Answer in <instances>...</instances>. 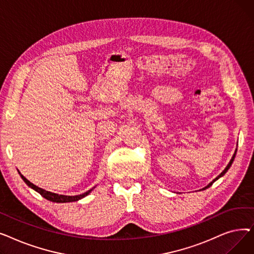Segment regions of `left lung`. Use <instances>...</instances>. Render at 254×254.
<instances>
[{"mask_svg":"<svg viewBox=\"0 0 254 254\" xmlns=\"http://www.w3.org/2000/svg\"><path fill=\"white\" fill-rule=\"evenodd\" d=\"M236 152H237V149H236V151H235V153H234V155H233V157H232V159H231V161H230V163H229V165H228V166H226V167H225V169H224V170H223V171H222V172H221V173H220V174H219V175H218V176H217V177H216V178H215V179H214V180H213V181H212V182H210V183H209V184H208V185H207V186H206V188H204V189H203V190H206V189H208V188H210V186H211V185H212V184H213V183H214V182H215V181H216V180H217V179H219V178H220V177H222V176H223V175H224V174H225V173H226V172H228V170H229V169H230V168H231V166H232V164H233V162H234V159H235V156H236Z\"/></svg>","mask_w":254,"mask_h":254,"instance_id":"1","label":"left lung"}]
</instances>
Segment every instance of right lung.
<instances>
[{
  "label": "right lung",
  "instance_id": "1",
  "mask_svg": "<svg viewBox=\"0 0 254 254\" xmlns=\"http://www.w3.org/2000/svg\"><path fill=\"white\" fill-rule=\"evenodd\" d=\"M18 173H19V172H18ZM19 174H20V173H19ZM20 176H21L22 180H23L26 184H28L31 189H33L34 190H36L37 192H39L43 197H45L46 199H48V201L55 202V203H70V202H76V201H78V199L82 198V197L86 196L87 194H89V192L93 190V189H91V190H89L88 191H86V192H84V193H82V194H78V195H64V194H58V193L50 192V191H47V190H45L40 189V188H38V186H36L35 184H33L32 182H30L23 175L20 174Z\"/></svg>",
  "mask_w": 254,
  "mask_h": 254
}]
</instances>
